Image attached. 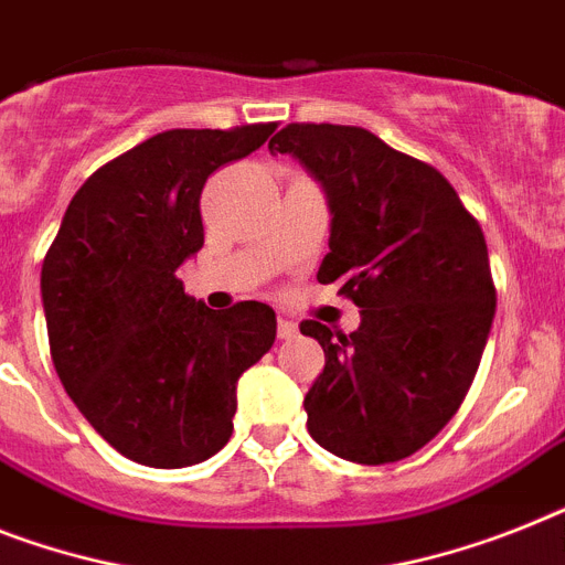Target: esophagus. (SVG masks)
Here are the masks:
<instances>
[{"instance_id": "esophagus-1", "label": "esophagus", "mask_w": 565, "mask_h": 565, "mask_svg": "<svg viewBox=\"0 0 565 565\" xmlns=\"http://www.w3.org/2000/svg\"><path fill=\"white\" fill-rule=\"evenodd\" d=\"M277 334H279V340L297 338V323H294V320H288V317H279V320H277Z\"/></svg>"}]
</instances>
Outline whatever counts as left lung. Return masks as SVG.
<instances>
[{
    "label": "left lung",
    "mask_w": 565,
    "mask_h": 565,
    "mask_svg": "<svg viewBox=\"0 0 565 565\" xmlns=\"http://www.w3.org/2000/svg\"><path fill=\"white\" fill-rule=\"evenodd\" d=\"M268 149L323 188L332 231L317 279L361 309L352 334L300 323L326 352L302 401L306 427L340 459H407L454 418L491 334L482 227L439 170L361 126L288 124Z\"/></svg>",
    "instance_id": "left-lung-1"
}]
</instances>
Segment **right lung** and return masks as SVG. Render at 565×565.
<instances>
[{
	"mask_svg": "<svg viewBox=\"0 0 565 565\" xmlns=\"http://www.w3.org/2000/svg\"><path fill=\"white\" fill-rule=\"evenodd\" d=\"M274 124L170 129L88 175L42 263L51 361L86 422L126 459L190 468L227 445L236 384L274 347L277 315L184 294L204 245L207 175L250 156Z\"/></svg>",
	"mask_w": 565,
	"mask_h": 565,
	"instance_id": "1",
	"label": "right lung"
}]
</instances>
